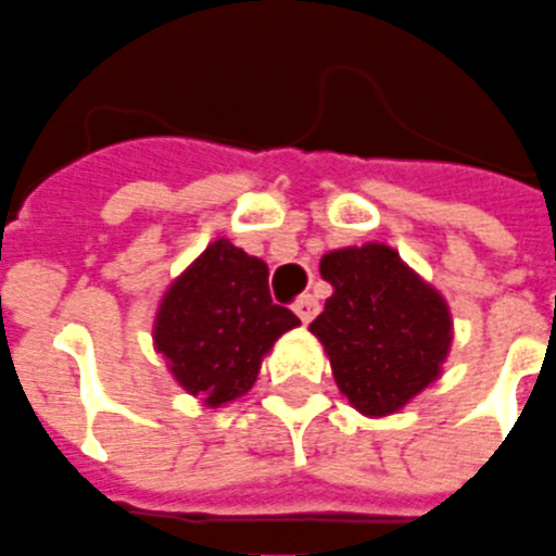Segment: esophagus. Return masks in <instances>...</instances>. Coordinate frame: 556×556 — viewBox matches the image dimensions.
<instances>
[{"mask_svg": "<svg viewBox=\"0 0 556 556\" xmlns=\"http://www.w3.org/2000/svg\"><path fill=\"white\" fill-rule=\"evenodd\" d=\"M292 309H295V315H299L301 321L309 324L315 315H318V301H315L313 295H301V299L292 304Z\"/></svg>", "mask_w": 556, "mask_h": 556, "instance_id": "esophagus-1", "label": "esophagus"}]
</instances>
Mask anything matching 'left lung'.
Here are the masks:
<instances>
[{
    "label": "left lung",
    "instance_id": "left-lung-1",
    "mask_svg": "<svg viewBox=\"0 0 556 556\" xmlns=\"http://www.w3.org/2000/svg\"><path fill=\"white\" fill-rule=\"evenodd\" d=\"M332 283L309 332L330 355L332 379L364 416H390L442 376L454 321L447 301L388 243L321 257Z\"/></svg>",
    "mask_w": 556,
    "mask_h": 556
}]
</instances>
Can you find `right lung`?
<instances>
[{
  "label": "right lung",
  "instance_id": "add662e5",
  "mask_svg": "<svg viewBox=\"0 0 556 556\" xmlns=\"http://www.w3.org/2000/svg\"><path fill=\"white\" fill-rule=\"evenodd\" d=\"M299 324L269 299L264 261L217 238L160 301L154 350L186 393L220 407L250 393L264 355Z\"/></svg>",
  "mask_w": 556,
  "mask_h": 556
}]
</instances>
